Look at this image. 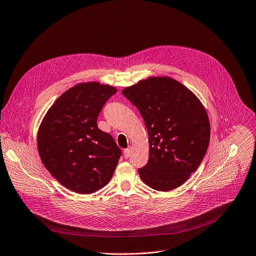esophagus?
Here are the masks:
<instances>
[{
    "label": "esophagus",
    "instance_id": "obj_1",
    "mask_svg": "<svg viewBox=\"0 0 256 256\" xmlns=\"http://www.w3.org/2000/svg\"><path fill=\"white\" fill-rule=\"evenodd\" d=\"M130 154H131V148H130L124 150V156H125V159H128L129 156H130Z\"/></svg>",
    "mask_w": 256,
    "mask_h": 256
}]
</instances>
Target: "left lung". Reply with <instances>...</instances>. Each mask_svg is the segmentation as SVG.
<instances>
[{
    "mask_svg": "<svg viewBox=\"0 0 256 256\" xmlns=\"http://www.w3.org/2000/svg\"><path fill=\"white\" fill-rule=\"evenodd\" d=\"M122 93L140 110L148 132L142 180L160 192L180 186L199 168L209 146L210 124L200 100L170 78H148Z\"/></svg>",
    "mask_w": 256,
    "mask_h": 256,
    "instance_id": "1",
    "label": "left lung"
}]
</instances>
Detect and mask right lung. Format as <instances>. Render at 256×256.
Returning <instances> with one entry per match:
<instances>
[{
	"label": "right lung",
	"mask_w": 256,
	"mask_h": 256,
	"mask_svg": "<svg viewBox=\"0 0 256 256\" xmlns=\"http://www.w3.org/2000/svg\"><path fill=\"white\" fill-rule=\"evenodd\" d=\"M114 87L85 83L64 92L46 114L38 148L46 169L66 188L91 194L108 184L122 154L110 133L97 126Z\"/></svg>",
	"instance_id": "right-lung-1"
}]
</instances>
